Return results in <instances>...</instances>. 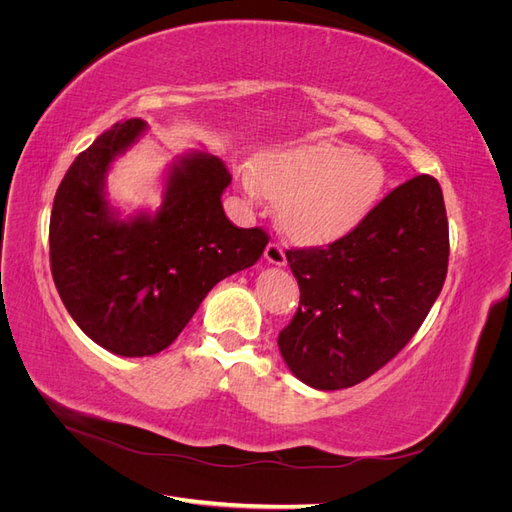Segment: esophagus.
<instances>
[{
  "instance_id": "obj_1",
  "label": "esophagus",
  "mask_w": 512,
  "mask_h": 512,
  "mask_svg": "<svg viewBox=\"0 0 512 512\" xmlns=\"http://www.w3.org/2000/svg\"><path fill=\"white\" fill-rule=\"evenodd\" d=\"M265 258L271 262V265H284V262H286V254H284V250H282V245L271 241V243L267 245V250H265Z\"/></svg>"
}]
</instances>
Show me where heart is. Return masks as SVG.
Listing matches in <instances>:
<instances>
[{
	"instance_id": "b5f03b06",
	"label": "heart",
	"mask_w": 512,
	"mask_h": 512,
	"mask_svg": "<svg viewBox=\"0 0 512 512\" xmlns=\"http://www.w3.org/2000/svg\"><path fill=\"white\" fill-rule=\"evenodd\" d=\"M384 168L378 160L331 143L271 149L243 173L250 198L280 200V222L307 245L344 237L378 203Z\"/></svg>"
}]
</instances>
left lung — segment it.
I'll use <instances>...</instances> for the list:
<instances>
[{"instance_id": "1", "label": "left lung", "mask_w": 512, "mask_h": 512, "mask_svg": "<svg viewBox=\"0 0 512 512\" xmlns=\"http://www.w3.org/2000/svg\"><path fill=\"white\" fill-rule=\"evenodd\" d=\"M286 258L301 290L277 337L288 369L318 391L359 384L410 342L444 286L440 183L429 175L401 183L342 239Z\"/></svg>"}]
</instances>
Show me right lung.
<instances>
[{
	"instance_id": "obj_1",
	"label": "right lung",
	"mask_w": 512,
	"mask_h": 512,
	"mask_svg": "<svg viewBox=\"0 0 512 512\" xmlns=\"http://www.w3.org/2000/svg\"><path fill=\"white\" fill-rule=\"evenodd\" d=\"M147 130L119 121L76 156L51 211V273L81 331L119 356H151L175 342L207 292L252 267L269 243L262 228H237L222 207L232 181L205 151L183 153L164 181L156 213L121 220L106 200L111 164Z\"/></svg>"
}]
</instances>
